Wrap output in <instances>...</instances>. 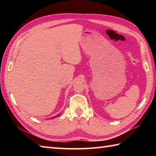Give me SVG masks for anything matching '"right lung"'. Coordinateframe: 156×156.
Instances as JSON below:
<instances>
[{
	"label": "right lung",
	"mask_w": 156,
	"mask_h": 156,
	"mask_svg": "<svg viewBox=\"0 0 156 156\" xmlns=\"http://www.w3.org/2000/svg\"><path fill=\"white\" fill-rule=\"evenodd\" d=\"M59 115H58V116H56V117H58V116H59ZM54 117H52V118H54Z\"/></svg>",
	"instance_id": "1"
}]
</instances>
